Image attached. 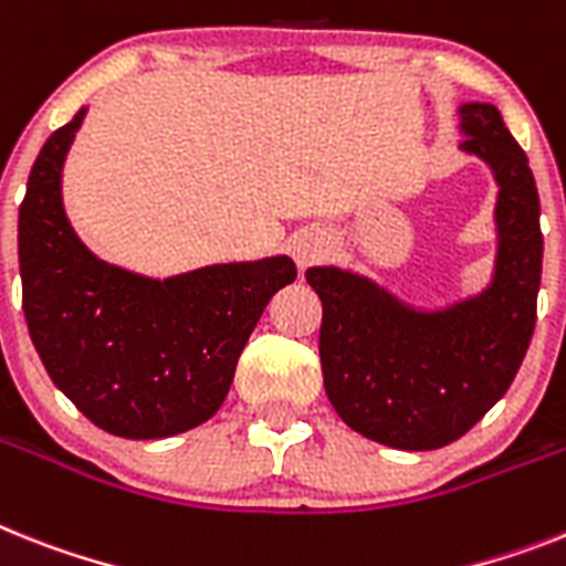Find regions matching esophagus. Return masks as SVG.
<instances>
[{"label":"esophagus","instance_id":"34e87169","mask_svg":"<svg viewBox=\"0 0 566 566\" xmlns=\"http://www.w3.org/2000/svg\"><path fill=\"white\" fill-rule=\"evenodd\" d=\"M322 253H325V239L319 232H298L291 239V255L302 270L311 268L313 261H319Z\"/></svg>","mask_w":566,"mask_h":566}]
</instances>
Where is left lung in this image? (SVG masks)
<instances>
[{
  "instance_id": "obj_1",
  "label": "left lung",
  "mask_w": 566,
  "mask_h": 566,
  "mask_svg": "<svg viewBox=\"0 0 566 566\" xmlns=\"http://www.w3.org/2000/svg\"><path fill=\"white\" fill-rule=\"evenodd\" d=\"M458 114L460 149L497 184L492 282L478 296L422 311L368 275L305 273L322 298L327 400L350 429L402 452L467 434L512 386L535 331L544 235L533 169L492 103H463Z\"/></svg>"
}]
</instances>
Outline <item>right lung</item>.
Instances as JSON below:
<instances>
[{"instance_id": "right-lung-1", "label": "right lung", "mask_w": 566, "mask_h": 566, "mask_svg": "<svg viewBox=\"0 0 566 566\" xmlns=\"http://www.w3.org/2000/svg\"><path fill=\"white\" fill-rule=\"evenodd\" d=\"M85 108L45 140L19 207L22 311L54 386L94 426L158 440L210 420L275 291L287 255L149 279L77 239L63 207V164Z\"/></svg>"}]
</instances>
